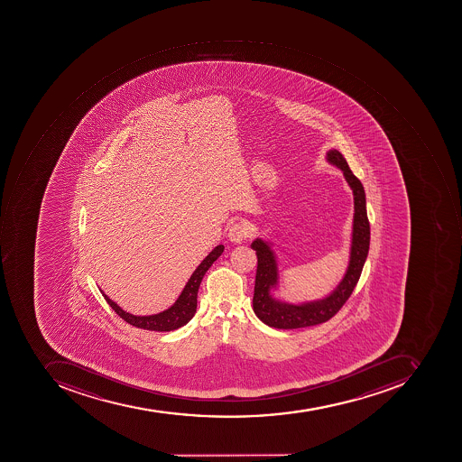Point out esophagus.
<instances>
[{
    "mask_svg": "<svg viewBox=\"0 0 462 462\" xmlns=\"http://www.w3.org/2000/svg\"><path fill=\"white\" fill-rule=\"evenodd\" d=\"M248 233H250V230H248L247 223L243 222V220L233 223L232 226L229 227L230 242L239 245V243L245 242L247 239Z\"/></svg>",
    "mask_w": 462,
    "mask_h": 462,
    "instance_id": "1",
    "label": "esophagus"
}]
</instances>
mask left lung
<instances>
[{
    "label": "left lung",
    "instance_id": "8db88e82",
    "mask_svg": "<svg viewBox=\"0 0 462 462\" xmlns=\"http://www.w3.org/2000/svg\"><path fill=\"white\" fill-rule=\"evenodd\" d=\"M326 162L343 172L344 180L353 191L354 215L351 227L350 252L347 268L330 292L309 300H288L281 296V271L274 243L257 237L252 243L257 254L253 310L264 325L275 328H300L320 325L333 318L350 298L360 280L369 250V222L366 217L365 191L360 180L348 167L343 154L336 149L328 150Z\"/></svg>",
    "mask_w": 462,
    "mask_h": 462
}]
</instances>
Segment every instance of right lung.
Returning a JSON list of instances; mask_svg holds the SVG:
<instances>
[{"label":"right lung","mask_w":462,"mask_h":462,"mask_svg":"<svg viewBox=\"0 0 462 462\" xmlns=\"http://www.w3.org/2000/svg\"><path fill=\"white\" fill-rule=\"evenodd\" d=\"M223 250H225V245H217L201 261V264L195 268L191 277L185 283L184 290L181 291L175 302L170 308L164 309L162 312L154 313V315H132V313L124 310L118 303L114 302L104 291H101L102 295H104L106 302L114 309L115 312L118 313L129 325L152 331L177 330V328L187 325L188 321L191 320L195 313H197L198 290H199V285H201L202 278L207 274L210 265L214 264L215 261L222 255Z\"/></svg>","instance_id":"1"}]
</instances>
